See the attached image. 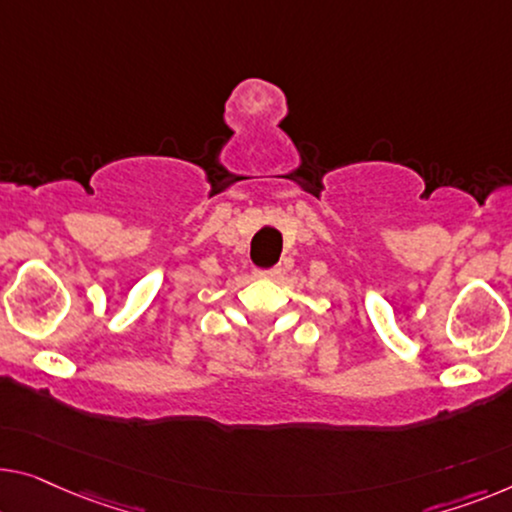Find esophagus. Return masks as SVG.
<instances>
[{
	"label": "esophagus",
	"mask_w": 512,
	"mask_h": 512,
	"mask_svg": "<svg viewBox=\"0 0 512 512\" xmlns=\"http://www.w3.org/2000/svg\"><path fill=\"white\" fill-rule=\"evenodd\" d=\"M280 273H282L280 266H273V269H262V271H257V276H259V278H278Z\"/></svg>",
	"instance_id": "1"
}]
</instances>
